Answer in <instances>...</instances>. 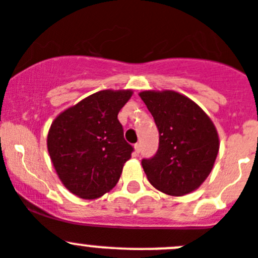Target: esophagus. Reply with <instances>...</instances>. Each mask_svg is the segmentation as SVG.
Masks as SVG:
<instances>
[{"mask_svg":"<svg viewBox=\"0 0 258 258\" xmlns=\"http://www.w3.org/2000/svg\"><path fill=\"white\" fill-rule=\"evenodd\" d=\"M134 148H135V155H139V154H140V150H141V145L140 144H135Z\"/></svg>","mask_w":258,"mask_h":258,"instance_id":"1","label":"esophagus"}]
</instances>
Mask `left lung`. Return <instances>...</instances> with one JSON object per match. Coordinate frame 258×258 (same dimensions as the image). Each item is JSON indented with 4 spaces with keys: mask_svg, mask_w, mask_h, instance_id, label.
Masks as SVG:
<instances>
[{
    "mask_svg": "<svg viewBox=\"0 0 258 258\" xmlns=\"http://www.w3.org/2000/svg\"><path fill=\"white\" fill-rule=\"evenodd\" d=\"M139 95L159 131L158 151L141 162L149 182L170 196L197 189L218 156L219 136L213 121L194 100L177 91L146 90Z\"/></svg>",
    "mask_w": 258,
    "mask_h": 258,
    "instance_id": "obj_1",
    "label": "left lung"
}]
</instances>
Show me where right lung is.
<instances>
[{
  "label": "right lung",
  "instance_id": "obj_1",
  "mask_svg": "<svg viewBox=\"0 0 258 258\" xmlns=\"http://www.w3.org/2000/svg\"><path fill=\"white\" fill-rule=\"evenodd\" d=\"M132 90H102L67 108L50 124L47 148L58 178L71 194L93 200L109 192L134 148L118 113Z\"/></svg>",
  "mask_w": 258,
  "mask_h": 258
}]
</instances>
